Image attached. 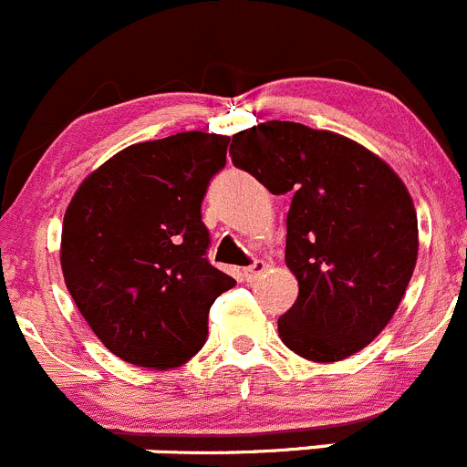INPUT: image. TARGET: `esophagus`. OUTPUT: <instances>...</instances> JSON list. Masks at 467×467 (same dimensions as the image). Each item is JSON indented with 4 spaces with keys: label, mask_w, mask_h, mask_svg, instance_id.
<instances>
[{
    "label": "esophagus",
    "mask_w": 467,
    "mask_h": 467,
    "mask_svg": "<svg viewBox=\"0 0 467 467\" xmlns=\"http://www.w3.org/2000/svg\"><path fill=\"white\" fill-rule=\"evenodd\" d=\"M265 269H267V265H265L263 260H255L251 267L244 269V278H246V281H258V278L265 274Z\"/></svg>",
    "instance_id": "esophagus-1"
}]
</instances>
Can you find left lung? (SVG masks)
<instances>
[{"instance_id": "8db88e82", "label": "left lung", "mask_w": 467, "mask_h": 467, "mask_svg": "<svg viewBox=\"0 0 467 467\" xmlns=\"http://www.w3.org/2000/svg\"><path fill=\"white\" fill-rule=\"evenodd\" d=\"M233 163L274 195L293 193L285 265L297 276L278 337L308 361L366 348L399 308L417 265V212L399 174L332 130L265 121L233 135Z\"/></svg>"}]
</instances>
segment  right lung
<instances>
[{
	"instance_id": "right-lung-1",
	"label": "right lung",
	"mask_w": 467,
	"mask_h": 467,
	"mask_svg": "<svg viewBox=\"0 0 467 467\" xmlns=\"http://www.w3.org/2000/svg\"><path fill=\"white\" fill-rule=\"evenodd\" d=\"M228 135L138 142L78 186L62 225L64 281L99 341L142 368H177L207 341L213 299L234 278L209 265L202 198Z\"/></svg>"
}]
</instances>
